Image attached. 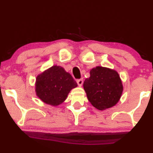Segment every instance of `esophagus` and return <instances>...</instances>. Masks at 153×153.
<instances>
[{
	"instance_id": "34e87169",
	"label": "esophagus",
	"mask_w": 153,
	"mask_h": 153,
	"mask_svg": "<svg viewBox=\"0 0 153 153\" xmlns=\"http://www.w3.org/2000/svg\"><path fill=\"white\" fill-rule=\"evenodd\" d=\"M82 82H83V80H82V79H78V80H77V83H78L79 86H81L82 85Z\"/></svg>"
}]
</instances>
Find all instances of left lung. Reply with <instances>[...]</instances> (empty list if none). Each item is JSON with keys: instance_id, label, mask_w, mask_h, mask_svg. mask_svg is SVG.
I'll use <instances>...</instances> for the list:
<instances>
[{"instance_id": "8db88e82", "label": "left lung", "mask_w": 153, "mask_h": 153, "mask_svg": "<svg viewBox=\"0 0 153 153\" xmlns=\"http://www.w3.org/2000/svg\"><path fill=\"white\" fill-rule=\"evenodd\" d=\"M83 88L88 101L99 110L114 106L123 91L118 73L103 67H96L91 70L90 78L85 79Z\"/></svg>"}]
</instances>
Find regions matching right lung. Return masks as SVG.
Wrapping results in <instances>:
<instances>
[{
  "mask_svg": "<svg viewBox=\"0 0 153 153\" xmlns=\"http://www.w3.org/2000/svg\"><path fill=\"white\" fill-rule=\"evenodd\" d=\"M77 85L70 73L62 67L55 65L38 75L36 92L45 103L57 106L66 99L71 89Z\"/></svg>",
  "mask_w": 153,
  "mask_h": 153,
  "instance_id": "obj_1",
  "label": "right lung"
}]
</instances>
